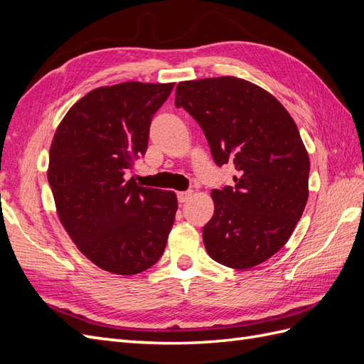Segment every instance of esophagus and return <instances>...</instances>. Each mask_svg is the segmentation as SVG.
I'll return each mask as SVG.
<instances>
[{"instance_id": "obj_1", "label": "esophagus", "mask_w": 364, "mask_h": 364, "mask_svg": "<svg viewBox=\"0 0 364 364\" xmlns=\"http://www.w3.org/2000/svg\"><path fill=\"white\" fill-rule=\"evenodd\" d=\"M191 194H193V191H181V193H178V200H179L181 203H185L186 200L190 199Z\"/></svg>"}]
</instances>
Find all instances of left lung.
Returning a JSON list of instances; mask_svg holds the SVG:
<instances>
[{
	"label": "left lung",
	"instance_id": "8db88e82",
	"mask_svg": "<svg viewBox=\"0 0 364 364\" xmlns=\"http://www.w3.org/2000/svg\"><path fill=\"white\" fill-rule=\"evenodd\" d=\"M176 107L202 127L214 162H234V186L213 190L203 243L214 261L250 269L273 257L302 217L310 158L291 115L262 87L238 77L181 82Z\"/></svg>",
	"mask_w": 364,
	"mask_h": 364
}]
</instances>
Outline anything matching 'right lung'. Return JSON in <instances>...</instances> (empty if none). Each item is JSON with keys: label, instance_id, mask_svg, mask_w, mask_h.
Returning <instances> with one entry per match:
<instances>
[{"label": "right lung", "instance_id": "1", "mask_svg": "<svg viewBox=\"0 0 364 364\" xmlns=\"http://www.w3.org/2000/svg\"><path fill=\"white\" fill-rule=\"evenodd\" d=\"M174 83L126 82L80 98L54 134L48 182L60 223L95 266L136 274L162 257L178 211L173 191L126 173L146 155L153 115Z\"/></svg>", "mask_w": 364, "mask_h": 364}]
</instances>
